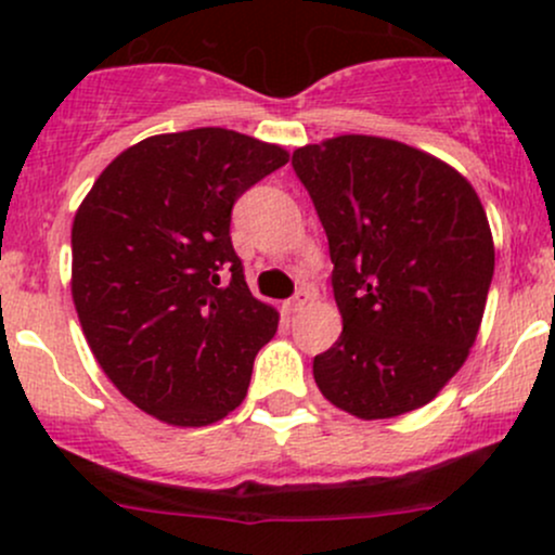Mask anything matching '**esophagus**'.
I'll use <instances>...</instances> for the list:
<instances>
[{
    "label": "esophagus",
    "instance_id": "obj_1",
    "mask_svg": "<svg viewBox=\"0 0 555 555\" xmlns=\"http://www.w3.org/2000/svg\"><path fill=\"white\" fill-rule=\"evenodd\" d=\"M308 302H310V292L308 289H299L295 297L286 299L284 308H286V313H299V310H302Z\"/></svg>",
    "mask_w": 555,
    "mask_h": 555
}]
</instances>
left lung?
<instances>
[{
  "instance_id": "8db88e82",
  "label": "left lung",
  "mask_w": 555,
  "mask_h": 555,
  "mask_svg": "<svg viewBox=\"0 0 555 555\" xmlns=\"http://www.w3.org/2000/svg\"><path fill=\"white\" fill-rule=\"evenodd\" d=\"M328 237L341 336L315 354L331 404L360 420L436 399L480 331L495 250L480 197L441 158L373 135L292 154Z\"/></svg>"
}]
</instances>
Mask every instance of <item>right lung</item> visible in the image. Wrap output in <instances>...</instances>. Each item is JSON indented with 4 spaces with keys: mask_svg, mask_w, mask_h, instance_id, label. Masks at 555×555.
Wrapping results in <instances>:
<instances>
[{
    "mask_svg": "<svg viewBox=\"0 0 555 555\" xmlns=\"http://www.w3.org/2000/svg\"><path fill=\"white\" fill-rule=\"evenodd\" d=\"M289 162L224 127L145 138L99 175L73 221V299L119 393L201 428L237 410L279 313L229 237L237 197Z\"/></svg>",
    "mask_w": 555,
    "mask_h": 555,
    "instance_id": "right-lung-1",
    "label": "right lung"
}]
</instances>
